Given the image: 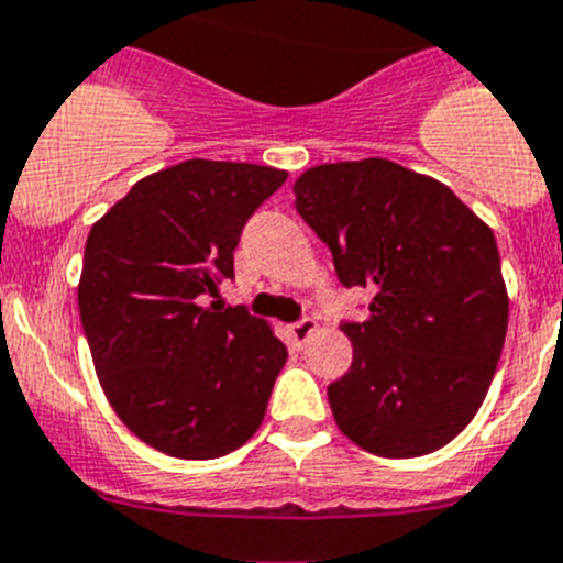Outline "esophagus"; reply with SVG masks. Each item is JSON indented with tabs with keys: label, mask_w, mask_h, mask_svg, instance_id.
I'll list each match as a JSON object with an SVG mask.
<instances>
[{
	"label": "esophagus",
	"mask_w": 563,
	"mask_h": 563,
	"mask_svg": "<svg viewBox=\"0 0 563 563\" xmlns=\"http://www.w3.org/2000/svg\"><path fill=\"white\" fill-rule=\"evenodd\" d=\"M314 332H318V323H314L311 318H303V320H297V323L289 325V340L295 343L297 349H303L306 340H309Z\"/></svg>",
	"instance_id": "esophagus-1"
}]
</instances>
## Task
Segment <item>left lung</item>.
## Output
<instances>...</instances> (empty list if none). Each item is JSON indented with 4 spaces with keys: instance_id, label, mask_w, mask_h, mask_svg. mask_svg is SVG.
Wrapping results in <instances>:
<instances>
[{
    "instance_id": "obj_1",
    "label": "left lung",
    "mask_w": 563,
    "mask_h": 563,
    "mask_svg": "<svg viewBox=\"0 0 563 563\" xmlns=\"http://www.w3.org/2000/svg\"><path fill=\"white\" fill-rule=\"evenodd\" d=\"M295 209L338 280L372 291L369 318L340 325L354 349L329 384L340 432L380 457L441 450L484 404L507 338L493 229L443 183L380 157L309 168Z\"/></svg>"
}]
</instances>
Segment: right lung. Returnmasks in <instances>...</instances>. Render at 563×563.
I'll list each match as a JSON object with an SVG mask.
<instances>
[{
	"label": "right lung",
	"mask_w": 563,
	"mask_h": 563,
	"mask_svg": "<svg viewBox=\"0 0 563 563\" xmlns=\"http://www.w3.org/2000/svg\"><path fill=\"white\" fill-rule=\"evenodd\" d=\"M280 168L186 159L140 179L85 243L79 318L108 404L154 450L209 461L243 446L289 357L245 306L209 303L234 280L243 225Z\"/></svg>",
	"instance_id": "1"
}]
</instances>
